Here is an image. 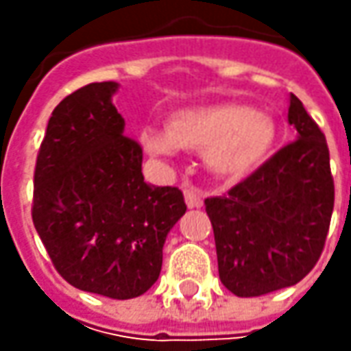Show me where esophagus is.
<instances>
[{"instance_id":"esophagus-1","label":"esophagus","mask_w":351,"mask_h":351,"mask_svg":"<svg viewBox=\"0 0 351 351\" xmlns=\"http://www.w3.org/2000/svg\"><path fill=\"white\" fill-rule=\"evenodd\" d=\"M183 195H185V203H187V207H189V209H197V207H201V205H203V199H201V195H199V191L191 189V187H187V189L183 191Z\"/></svg>"}]
</instances>
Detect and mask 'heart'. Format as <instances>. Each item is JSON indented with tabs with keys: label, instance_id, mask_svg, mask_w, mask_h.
Returning a JSON list of instances; mask_svg holds the SVG:
<instances>
[{
	"label": "heart",
	"instance_id": "1",
	"mask_svg": "<svg viewBox=\"0 0 351 351\" xmlns=\"http://www.w3.org/2000/svg\"><path fill=\"white\" fill-rule=\"evenodd\" d=\"M277 136L271 115L238 103H213L173 111L166 130L142 128L144 150L169 158L183 150H201L205 166L221 178H242L269 154Z\"/></svg>",
	"mask_w": 351,
	"mask_h": 351
}]
</instances>
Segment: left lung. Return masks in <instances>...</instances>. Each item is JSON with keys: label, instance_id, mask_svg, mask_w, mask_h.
Wrapping results in <instances>:
<instances>
[{"label": "left lung", "instance_id": "1", "mask_svg": "<svg viewBox=\"0 0 351 351\" xmlns=\"http://www.w3.org/2000/svg\"><path fill=\"white\" fill-rule=\"evenodd\" d=\"M287 119L297 141L226 195L205 199L219 277L236 297H260L299 283L326 242L334 209L326 138L293 93Z\"/></svg>", "mask_w": 351, "mask_h": 351}]
</instances>
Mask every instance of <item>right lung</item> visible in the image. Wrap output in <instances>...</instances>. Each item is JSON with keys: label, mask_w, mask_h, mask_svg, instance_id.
<instances>
[{"label": "right lung", "mask_w": 351, "mask_h": 351, "mask_svg": "<svg viewBox=\"0 0 351 351\" xmlns=\"http://www.w3.org/2000/svg\"><path fill=\"white\" fill-rule=\"evenodd\" d=\"M117 82L89 84L48 119L34 168L33 223L70 285L134 299L160 277L166 236L187 210L178 187L144 182L141 144L125 136Z\"/></svg>", "instance_id": "right-lung-1"}]
</instances>
